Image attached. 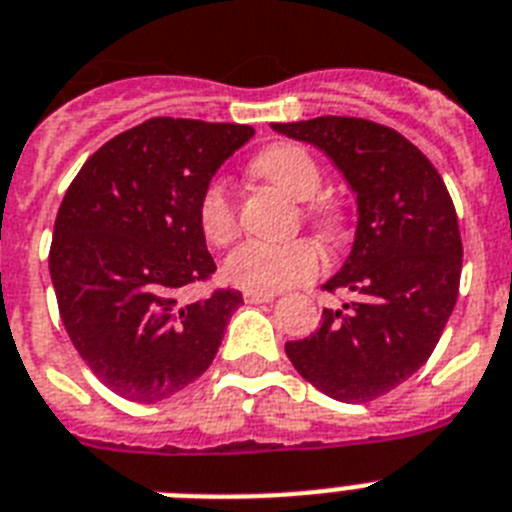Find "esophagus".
<instances>
[{"label":"esophagus","instance_id":"obj_1","mask_svg":"<svg viewBox=\"0 0 512 512\" xmlns=\"http://www.w3.org/2000/svg\"><path fill=\"white\" fill-rule=\"evenodd\" d=\"M243 298H246V303H269L274 301V293H256V290H246Z\"/></svg>","mask_w":512,"mask_h":512}]
</instances>
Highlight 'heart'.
I'll return each instance as SVG.
<instances>
[{
    "mask_svg": "<svg viewBox=\"0 0 512 512\" xmlns=\"http://www.w3.org/2000/svg\"><path fill=\"white\" fill-rule=\"evenodd\" d=\"M253 172L282 188L295 201H308L322 190L324 175L316 159L303 146L277 143L253 159ZM198 225L211 246H230L238 238V206L225 180H211L198 198ZM324 266L322 248L314 240L287 243H243L225 259V277L232 285L277 293L319 274Z\"/></svg>",
    "mask_w": 512,
    "mask_h": 512,
    "instance_id": "obj_1",
    "label": "heart"
}]
</instances>
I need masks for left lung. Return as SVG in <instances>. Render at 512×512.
<instances>
[{"mask_svg":"<svg viewBox=\"0 0 512 512\" xmlns=\"http://www.w3.org/2000/svg\"><path fill=\"white\" fill-rule=\"evenodd\" d=\"M335 162L356 193L353 248L327 290L356 301L287 342L295 371L340 403H369L413 377L458 301L463 243L453 198L432 162L398 130L361 117L272 122Z\"/></svg>","mask_w":512,"mask_h":512,"instance_id":"1","label":"left lung"}]
</instances>
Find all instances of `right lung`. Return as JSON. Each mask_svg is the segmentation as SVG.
<instances>
[{"label":"right lung","mask_w":512,"mask_h":512,"mask_svg":"<svg viewBox=\"0 0 512 512\" xmlns=\"http://www.w3.org/2000/svg\"><path fill=\"white\" fill-rule=\"evenodd\" d=\"M251 135V125L154 117L104 143L62 198L49 251L59 316L120 398H172L217 356L243 295H180L217 269L198 198Z\"/></svg>","instance_id":"add662e5"}]
</instances>
